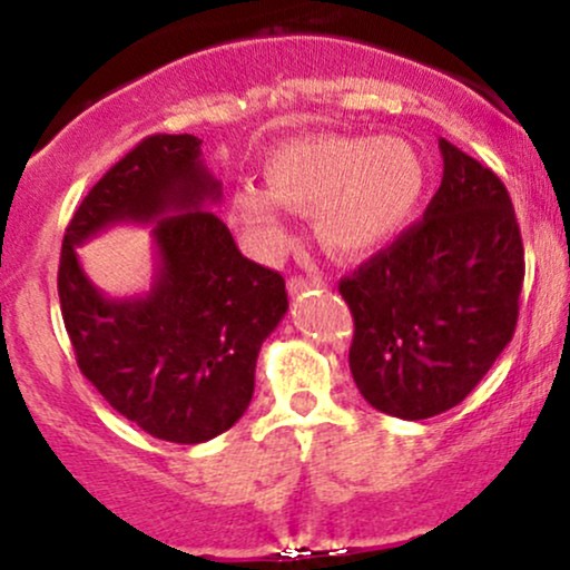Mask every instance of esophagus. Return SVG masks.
<instances>
[{"label": "esophagus", "mask_w": 570, "mask_h": 570, "mask_svg": "<svg viewBox=\"0 0 570 570\" xmlns=\"http://www.w3.org/2000/svg\"><path fill=\"white\" fill-rule=\"evenodd\" d=\"M318 284H322V281H318V278L292 276V278H289V284H286V286H289V292H292V294H299V292H305V289H313V286H318Z\"/></svg>", "instance_id": "34e87169"}]
</instances>
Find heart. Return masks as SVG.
Instances as JSON below:
<instances>
[{
  "instance_id": "b5f03b06",
  "label": "heart",
  "mask_w": 570,
  "mask_h": 570,
  "mask_svg": "<svg viewBox=\"0 0 570 570\" xmlns=\"http://www.w3.org/2000/svg\"><path fill=\"white\" fill-rule=\"evenodd\" d=\"M265 189L240 185L233 214L263 246L284 244L282 206L313 214L316 235L343 259L370 257L415 217L426 187L421 153L402 136L311 134L273 147Z\"/></svg>"
}]
</instances>
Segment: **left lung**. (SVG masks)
I'll use <instances>...</instances> for the list:
<instances>
[{
	"instance_id": "obj_1",
	"label": "left lung",
	"mask_w": 570,
	"mask_h": 570,
	"mask_svg": "<svg viewBox=\"0 0 570 570\" xmlns=\"http://www.w3.org/2000/svg\"><path fill=\"white\" fill-rule=\"evenodd\" d=\"M442 185L417 225L340 281L356 389L423 421L455 407L514 335L525 278L512 198L490 168L440 139Z\"/></svg>"
}]
</instances>
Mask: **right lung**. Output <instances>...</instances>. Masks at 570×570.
<instances>
[{
	"instance_id": "obj_1",
	"label": "right lung",
	"mask_w": 570,
	"mask_h": 570,
	"mask_svg": "<svg viewBox=\"0 0 570 570\" xmlns=\"http://www.w3.org/2000/svg\"><path fill=\"white\" fill-rule=\"evenodd\" d=\"M193 134L136 144L85 195L58 265L63 324L82 375L155 440L200 444L244 415L265 337L289 299L281 273L252 263L208 206L222 185ZM155 224L156 278L139 298H107L76 246L112 224Z\"/></svg>"
}]
</instances>
